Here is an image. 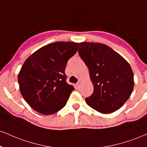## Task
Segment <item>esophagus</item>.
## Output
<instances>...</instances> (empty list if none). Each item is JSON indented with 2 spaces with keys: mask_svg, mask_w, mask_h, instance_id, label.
Listing matches in <instances>:
<instances>
[{
  "mask_svg": "<svg viewBox=\"0 0 147 147\" xmlns=\"http://www.w3.org/2000/svg\"><path fill=\"white\" fill-rule=\"evenodd\" d=\"M80 84H81V81H78V82L77 83V84H76V87H77V88H79V86H80Z\"/></svg>",
  "mask_w": 147,
  "mask_h": 147,
  "instance_id": "34e87169",
  "label": "esophagus"
}]
</instances>
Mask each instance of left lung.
I'll use <instances>...</instances> for the list:
<instances>
[{
    "label": "left lung",
    "mask_w": 147,
    "mask_h": 147,
    "mask_svg": "<svg viewBox=\"0 0 147 147\" xmlns=\"http://www.w3.org/2000/svg\"><path fill=\"white\" fill-rule=\"evenodd\" d=\"M79 47V55L88 66L94 86L86 103L102 114L118 110L134 89V73L129 63L103 44L81 42Z\"/></svg>",
    "instance_id": "1"
}]
</instances>
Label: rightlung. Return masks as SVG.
I'll list each match as a JSON object with an SVG mask.
<instances>
[{"label":"right lung","mask_w":147,"mask_h":147,"mask_svg":"<svg viewBox=\"0 0 147 147\" xmlns=\"http://www.w3.org/2000/svg\"><path fill=\"white\" fill-rule=\"evenodd\" d=\"M77 48L75 42H54L40 48L23 63L18 76L20 90L36 112L50 115L66 105L75 88L67 84L65 69Z\"/></svg>","instance_id":"1"}]
</instances>
